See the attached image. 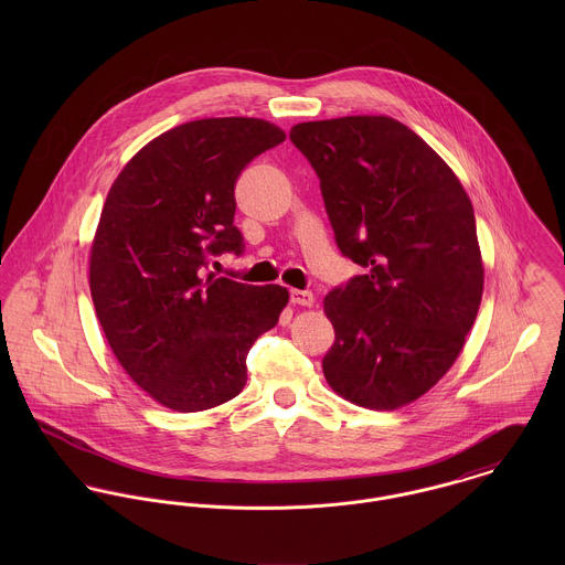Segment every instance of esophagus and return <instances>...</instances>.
Here are the masks:
<instances>
[{
	"instance_id": "obj_1",
	"label": "esophagus",
	"mask_w": 565,
	"mask_h": 565,
	"mask_svg": "<svg viewBox=\"0 0 565 565\" xmlns=\"http://www.w3.org/2000/svg\"><path fill=\"white\" fill-rule=\"evenodd\" d=\"M289 298L294 305H300V307H311L316 302V296L309 289H291Z\"/></svg>"
}]
</instances>
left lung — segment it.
Returning <instances> with one entry per match:
<instances>
[{
	"mask_svg": "<svg viewBox=\"0 0 565 565\" xmlns=\"http://www.w3.org/2000/svg\"><path fill=\"white\" fill-rule=\"evenodd\" d=\"M289 139L320 178L339 252L365 269L323 298L334 328L323 376L359 406L413 403L452 367L481 307L472 202L392 117L307 121Z\"/></svg>",
	"mask_w": 565,
	"mask_h": 565,
	"instance_id": "obj_1",
	"label": "left lung"
}]
</instances>
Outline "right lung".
Instances as JSON below:
<instances>
[{
  "label": "right lung",
  "mask_w": 565,
  "mask_h": 565,
  "mask_svg": "<svg viewBox=\"0 0 565 565\" xmlns=\"http://www.w3.org/2000/svg\"><path fill=\"white\" fill-rule=\"evenodd\" d=\"M285 141L252 117L167 130L117 175L90 247V298L128 376L157 403L195 413L233 401L252 343L274 328L289 294L204 269L242 254L235 184L243 167Z\"/></svg>",
  "instance_id": "obj_1"
}]
</instances>
